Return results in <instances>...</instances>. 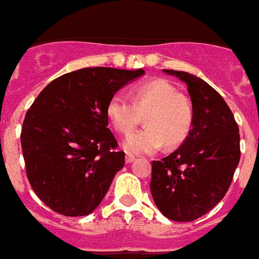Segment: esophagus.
<instances>
[{"mask_svg": "<svg viewBox=\"0 0 259 259\" xmlns=\"http://www.w3.org/2000/svg\"><path fill=\"white\" fill-rule=\"evenodd\" d=\"M133 160H134V156L133 155H129V154H127V155L125 156V162L127 163V164L133 162Z\"/></svg>", "mask_w": 259, "mask_h": 259, "instance_id": "1", "label": "esophagus"}]
</instances>
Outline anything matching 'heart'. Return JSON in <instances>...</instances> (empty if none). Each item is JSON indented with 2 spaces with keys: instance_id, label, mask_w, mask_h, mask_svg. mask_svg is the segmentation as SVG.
I'll use <instances>...</instances> for the list:
<instances>
[{
  "instance_id": "heart-1",
  "label": "heart",
  "mask_w": 259,
  "mask_h": 259,
  "mask_svg": "<svg viewBox=\"0 0 259 259\" xmlns=\"http://www.w3.org/2000/svg\"><path fill=\"white\" fill-rule=\"evenodd\" d=\"M132 100L116 93L106 104V117L118 134L132 133L145 114L146 127L132 134L123 149L132 155L153 154L162 149H175L186 141L193 125L191 99L164 79H150L130 91Z\"/></svg>"
}]
</instances>
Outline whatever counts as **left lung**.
<instances>
[{
    "label": "left lung",
    "mask_w": 259,
    "mask_h": 259,
    "mask_svg": "<svg viewBox=\"0 0 259 259\" xmlns=\"http://www.w3.org/2000/svg\"><path fill=\"white\" fill-rule=\"evenodd\" d=\"M187 84L193 125L182 146L153 160L150 190L167 219L193 221L220 203L240 162V133L233 113L216 89L195 75L163 69Z\"/></svg>",
    "instance_id": "left-lung-1"
}]
</instances>
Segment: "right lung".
Returning <instances> with one entry per match:
<instances>
[{
    "label": "right lung",
    "mask_w": 259,
    "mask_h": 259,
    "mask_svg": "<svg viewBox=\"0 0 259 259\" xmlns=\"http://www.w3.org/2000/svg\"><path fill=\"white\" fill-rule=\"evenodd\" d=\"M143 69L81 68L39 93L21 132L26 175L34 192L63 216L92 213L125 166L108 129L106 104Z\"/></svg>",
    "instance_id": "right-lung-1"
}]
</instances>
